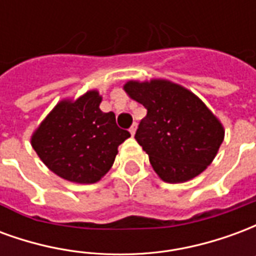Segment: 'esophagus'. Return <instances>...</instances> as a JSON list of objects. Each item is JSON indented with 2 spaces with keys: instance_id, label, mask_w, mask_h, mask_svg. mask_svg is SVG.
Masks as SVG:
<instances>
[{
  "instance_id": "1",
  "label": "esophagus",
  "mask_w": 256,
  "mask_h": 256,
  "mask_svg": "<svg viewBox=\"0 0 256 256\" xmlns=\"http://www.w3.org/2000/svg\"><path fill=\"white\" fill-rule=\"evenodd\" d=\"M128 130H130L132 136H134V134H136V130H137V123H133V124H132V128H128Z\"/></svg>"
}]
</instances>
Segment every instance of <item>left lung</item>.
<instances>
[{
  "label": "left lung",
  "instance_id": "left-lung-1",
  "mask_svg": "<svg viewBox=\"0 0 256 256\" xmlns=\"http://www.w3.org/2000/svg\"><path fill=\"white\" fill-rule=\"evenodd\" d=\"M124 90L146 108L134 137L164 182H185L210 166L225 132L203 101L163 79L130 80Z\"/></svg>",
  "mask_w": 256,
  "mask_h": 256
}]
</instances>
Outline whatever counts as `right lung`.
Instances as JSON below:
<instances>
[{
	"mask_svg": "<svg viewBox=\"0 0 256 256\" xmlns=\"http://www.w3.org/2000/svg\"><path fill=\"white\" fill-rule=\"evenodd\" d=\"M100 102L96 90L75 101H62L36 130L32 148L58 177L97 182L114 164L118 146L130 137L118 128L114 112L101 111Z\"/></svg>",
	"mask_w": 256,
	"mask_h": 256,
	"instance_id": "right-lung-1",
	"label": "right lung"
}]
</instances>
